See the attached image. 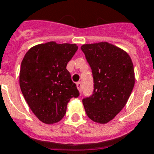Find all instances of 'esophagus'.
Returning a JSON list of instances; mask_svg holds the SVG:
<instances>
[{"instance_id":"obj_1","label":"esophagus","mask_w":154,"mask_h":154,"mask_svg":"<svg viewBox=\"0 0 154 154\" xmlns=\"http://www.w3.org/2000/svg\"><path fill=\"white\" fill-rule=\"evenodd\" d=\"M77 88L78 89L79 92H82V83H81V82H77Z\"/></svg>"}]
</instances>
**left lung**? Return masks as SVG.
Instances as JSON below:
<instances>
[{"instance_id": "8db88e82", "label": "left lung", "mask_w": 154, "mask_h": 154, "mask_svg": "<svg viewBox=\"0 0 154 154\" xmlns=\"http://www.w3.org/2000/svg\"><path fill=\"white\" fill-rule=\"evenodd\" d=\"M94 78L91 96L82 100L88 118L108 123L126 105L135 85V72L126 51L109 42L82 45Z\"/></svg>"}]
</instances>
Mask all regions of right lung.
<instances>
[{
  "mask_svg": "<svg viewBox=\"0 0 154 154\" xmlns=\"http://www.w3.org/2000/svg\"><path fill=\"white\" fill-rule=\"evenodd\" d=\"M78 46L50 42L28 50L21 63L19 85L35 116L45 124L60 122L72 98L79 96L67 64Z\"/></svg>",
  "mask_w": 154,
  "mask_h": 154,
  "instance_id": "obj_1",
  "label": "right lung"
}]
</instances>
